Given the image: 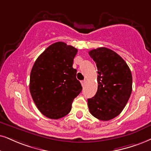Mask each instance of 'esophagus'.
Instances as JSON below:
<instances>
[{
  "label": "esophagus",
  "mask_w": 151,
  "mask_h": 151,
  "mask_svg": "<svg viewBox=\"0 0 151 151\" xmlns=\"http://www.w3.org/2000/svg\"><path fill=\"white\" fill-rule=\"evenodd\" d=\"M81 83L82 86H84V85H85V83H86V81H85V80H84V81H81Z\"/></svg>",
  "instance_id": "obj_1"
}]
</instances>
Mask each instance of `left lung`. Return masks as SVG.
Returning <instances> with one entry per match:
<instances>
[{
	"label": "left lung",
	"instance_id": "left-lung-1",
	"mask_svg": "<svg viewBox=\"0 0 151 151\" xmlns=\"http://www.w3.org/2000/svg\"><path fill=\"white\" fill-rule=\"evenodd\" d=\"M98 68L96 94L88 99L92 115L101 121H109L125 108L132 91V77L128 65L115 51L106 47L90 51Z\"/></svg>",
	"mask_w": 151,
	"mask_h": 151
}]
</instances>
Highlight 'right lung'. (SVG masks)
Returning <instances> with one entry per match:
<instances>
[{
  "label": "right lung",
  "mask_w": 151,
  "mask_h": 151,
  "mask_svg": "<svg viewBox=\"0 0 151 151\" xmlns=\"http://www.w3.org/2000/svg\"><path fill=\"white\" fill-rule=\"evenodd\" d=\"M77 49L63 42L53 43L35 60L29 89L36 106L44 116L58 119L70 113L82 87L72 68Z\"/></svg>",
  "instance_id": "1"
}]
</instances>
